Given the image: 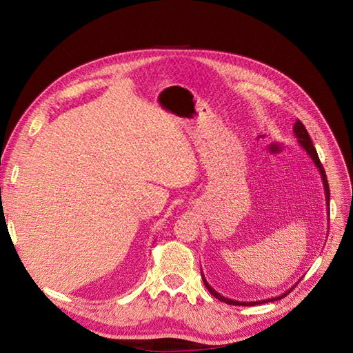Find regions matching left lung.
<instances>
[{"label":"left lung","instance_id":"left-lung-1","mask_svg":"<svg viewBox=\"0 0 353 353\" xmlns=\"http://www.w3.org/2000/svg\"><path fill=\"white\" fill-rule=\"evenodd\" d=\"M293 134H294V137L297 138V143H299V145H301L303 150L306 152V154L311 157V160L314 162V165H315V168L318 169V172H319V175H321V183H323V187H324V194H325V206H327V215H330V188H328V181H327V175H325V170H324V168H323V165H321V162H319V157H318V153H316V150H315V147H314V144H312V140H311V137H309V134H307V131H306V128L303 126V123L301 122V121H296V123H294V126H293ZM201 279H203V283H205V285H206V288L210 292V294H213L215 296L216 299H219L221 302H225V303H228V305H241V306H254V305H261V303H265V302H274V301H280V299H283L284 296H287L288 293H290L293 288L296 287V284L299 283H296L294 285H292L290 288H287V290L284 292V293H281L280 296H275V297H270V299H262V301H252V302H243V301H236V299H230V297H225V296H222L221 293H218L215 288H213L209 283H208V280L205 279V274H203V271H201Z\"/></svg>","mask_w":353,"mask_h":353}]
</instances>
